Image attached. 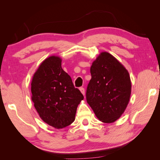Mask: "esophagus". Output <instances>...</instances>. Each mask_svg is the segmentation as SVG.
Returning a JSON list of instances; mask_svg holds the SVG:
<instances>
[{"label": "esophagus", "mask_w": 160, "mask_h": 160, "mask_svg": "<svg viewBox=\"0 0 160 160\" xmlns=\"http://www.w3.org/2000/svg\"><path fill=\"white\" fill-rule=\"evenodd\" d=\"M80 90L81 92H82L83 95L85 96V89H84L83 88H80Z\"/></svg>", "instance_id": "1"}]
</instances>
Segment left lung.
Masks as SVG:
<instances>
[{
    "label": "left lung",
    "instance_id": "left-lung-1",
    "mask_svg": "<svg viewBox=\"0 0 160 160\" xmlns=\"http://www.w3.org/2000/svg\"><path fill=\"white\" fill-rule=\"evenodd\" d=\"M87 102L99 121L113 123L121 117L131 93L130 75L125 67L107 52H102L90 68Z\"/></svg>",
    "mask_w": 160,
    "mask_h": 160
}]
</instances>
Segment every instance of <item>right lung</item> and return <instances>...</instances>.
I'll list each match as a JSON object with an SVG mask.
<instances>
[{
  "instance_id": "1",
  "label": "right lung",
  "mask_w": 160,
  "mask_h": 160,
  "mask_svg": "<svg viewBox=\"0 0 160 160\" xmlns=\"http://www.w3.org/2000/svg\"><path fill=\"white\" fill-rule=\"evenodd\" d=\"M61 61L56 56L46 58L31 83L32 100L40 118L57 129L73 122L78 104L84 99L70 75L62 69Z\"/></svg>"
}]
</instances>
